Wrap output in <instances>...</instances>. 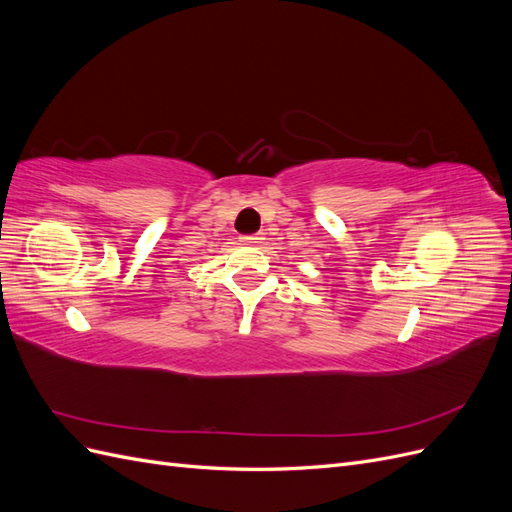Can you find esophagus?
Here are the masks:
<instances>
[{
	"label": "esophagus",
	"mask_w": 512,
	"mask_h": 512,
	"mask_svg": "<svg viewBox=\"0 0 512 512\" xmlns=\"http://www.w3.org/2000/svg\"><path fill=\"white\" fill-rule=\"evenodd\" d=\"M262 241H265V237H262V235H245V237H241V243H245V245H260Z\"/></svg>",
	"instance_id": "obj_1"
}]
</instances>
